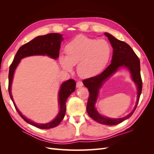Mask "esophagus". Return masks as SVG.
<instances>
[{"mask_svg": "<svg viewBox=\"0 0 154 154\" xmlns=\"http://www.w3.org/2000/svg\"><path fill=\"white\" fill-rule=\"evenodd\" d=\"M83 85V84L82 82H81V81L77 82V83H76V87H82Z\"/></svg>", "mask_w": 154, "mask_h": 154, "instance_id": "34e87169", "label": "esophagus"}]
</instances>
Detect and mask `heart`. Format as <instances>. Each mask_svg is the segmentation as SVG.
<instances>
[{"instance_id":"obj_1","label":"heart","mask_w":154,"mask_h":154,"mask_svg":"<svg viewBox=\"0 0 154 154\" xmlns=\"http://www.w3.org/2000/svg\"><path fill=\"white\" fill-rule=\"evenodd\" d=\"M66 56L60 57V63L68 71L78 65V72L83 78L100 74L106 66L111 57L112 48L105 40L91 38L79 35L66 45Z\"/></svg>"}]
</instances>
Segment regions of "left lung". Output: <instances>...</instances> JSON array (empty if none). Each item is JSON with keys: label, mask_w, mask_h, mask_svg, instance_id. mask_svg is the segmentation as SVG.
Wrapping results in <instances>:
<instances>
[{"label": "left lung", "mask_w": 154, "mask_h": 154, "mask_svg": "<svg viewBox=\"0 0 154 154\" xmlns=\"http://www.w3.org/2000/svg\"><path fill=\"white\" fill-rule=\"evenodd\" d=\"M105 35L108 37V39L113 48V55L111 63L103 72L96 76L83 80V83L88 88L89 92L87 105V111L88 116L100 123L106 125H116L129 118L136 109L141 94L143 86L141 76L140 60L128 44L116 38L114 36L107 32H105ZM121 66L127 67L129 69L133 80L138 86V100L137 105L132 112L124 118L111 119L103 117L97 112L94 107L99 88L103 85V82Z\"/></svg>", "instance_id": "8db88e82"}]
</instances>
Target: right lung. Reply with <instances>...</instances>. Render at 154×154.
Masks as SVG:
<instances>
[{
    "instance_id": "obj_1",
    "label": "right lung",
    "mask_w": 154,
    "mask_h": 154,
    "mask_svg": "<svg viewBox=\"0 0 154 154\" xmlns=\"http://www.w3.org/2000/svg\"><path fill=\"white\" fill-rule=\"evenodd\" d=\"M63 40L62 35L58 33H49L43 36L36 37L35 38L29 42L19 48L15 54L13 62L10 65V71H9V83H8V91L10 97L13 101L17 111L18 112L21 118L25 122L29 124L41 129H49L58 126L64 118L66 110V101L70 94L75 91L76 82L72 79L69 80L62 83L61 88L59 92V104L60 112L53 122L46 124H37L27 119L23 116L20 112L18 110L15 103H14L13 97L11 92V87L13 80V74L15 70L19 63L20 60L23 58L32 55H48L49 57L54 59H57L59 56V51L60 48V44Z\"/></svg>"
}]
</instances>
